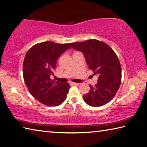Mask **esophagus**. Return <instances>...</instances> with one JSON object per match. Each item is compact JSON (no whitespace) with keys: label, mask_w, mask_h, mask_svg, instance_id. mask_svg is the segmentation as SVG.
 I'll list each match as a JSON object with an SVG mask.
<instances>
[{"label":"esophagus","mask_w":147,"mask_h":147,"mask_svg":"<svg viewBox=\"0 0 147 147\" xmlns=\"http://www.w3.org/2000/svg\"><path fill=\"white\" fill-rule=\"evenodd\" d=\"M72 84H74V85H76V86H79L80 85V83H72Z\"/></svg>","instance_id":"obj_1"}]
</instances>
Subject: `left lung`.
Listing matches in <instances>:
<instances>
[{
	"instance_id": "left-lung-1",
	"label": "left lung",
	"mask_w": 147,
	"mask_h": 147,
	"mask_svg": "<svg viewBox=\"0 0 147 147\" xmlns=\"http://www.w3.org/2000/svg\"><path fill=\"white\" fill-rule=\"evenodd\" d=\"M75 50L83 53L89 69L98 76L94 87L83 96L84 101L91 107L106 105L115 96L121 82V67L114 50L101 41L91 39L70 43Z\"/></svg>"
}]
</instances>
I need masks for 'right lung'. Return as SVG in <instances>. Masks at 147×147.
<instances>
[{"mask_svg": "<svg viewBox=\"0 0 147 147\" xmlns=\"http://www.w3.org/2000/svg\"><path fill=\"white\" fill-rule=\"evenodd\" d=\"M70 44H57L51 41L37 44L26 54L23 63V77L31 95L41 103L56 107L65 101L70 85L52 81L51 76L57 61Z\"/></svg>", "mask_w": 147, "mask_h": 147, "instance_id": "add662e5", "label": "right lung"}]
</instances>
